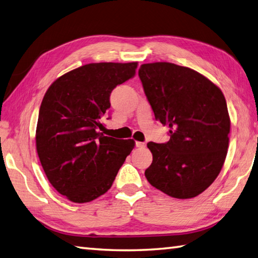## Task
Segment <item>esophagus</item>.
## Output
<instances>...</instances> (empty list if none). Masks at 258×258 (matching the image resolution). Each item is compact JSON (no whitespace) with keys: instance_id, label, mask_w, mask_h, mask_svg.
Wrapping results in <instances>:
<instances>
[{"instance_id":"obj_1","label":"esophagus","mask_w":258,"mask_h":258,"mask_svg":"<svg viewBox=\"0 0 258 258\" xmlns=\"http://www.w3.org/2000/svg\"><path fill=\"white\" fill-rule=\"evenodd\" d=\"M145 143L144 142H135L136 148H145Z\"/></svg>"}]
</instances>
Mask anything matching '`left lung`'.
<instances>
[{"instance_id": "1", "label": "left lung", "mask_w": 258, "mask_h": 258, "mask_svg": "<svg viewBox=\"0 0 258 258\" xmlns=\"http://www.w3.org/2000/svg\"><path fill=\"white\" fill-rule=\"evenodd\" d=\"M139 77L155 118L170 127L168 142L148 143L153 161L146 179L173 198H194L225 162L230 119L224 94L194 69L170 62L144 63Z\"/></svg>"}]
</instances>
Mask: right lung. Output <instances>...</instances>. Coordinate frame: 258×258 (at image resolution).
Masks as SVG:
<instances>
[{
    "instance_id": "1",
    "label": "right lung",
    "mask_w": 258,
    "mask_h": 258,
    "mask_svg": "<svg viewBox=\"0 0 258 258\" xmlns=\"http://www.w3.org/2000/svg\"><path fill=\"white\" fill-rule=\"evenodd\" d=\"M136 67L138 62L85 64L59 77L44 95L35 134L38 155L50 183L73 203L107 192L132 152L133 140L99 131L113 89L133 78Z\"/></svg>"
}]
</instances>
